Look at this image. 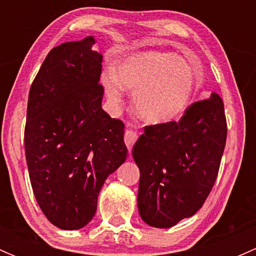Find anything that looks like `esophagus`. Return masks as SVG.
Listing matches in <instances>:
<instances>
[{
    "label": "esophagus",
    "instance_id": "34e87169",
    "mask_svg": "<svg viewBox=\"0 0 256 256\" xmlns=\"http://www.w3.org/2000/svg\"><path fill=\"white\" fill-rule=\"evenodd\" d=\"M124 140H125V144H126V146H128V151H131L134 144H135L136 140H138V135H136L135 131L126 130L125 131V136H124Z\"/></svg>",
    "mask_w": 256,
    "mask_h": 256
}]
</instances>
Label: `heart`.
Returning <instances> with one entry per match:
<instances>
[{
    "label": "heart",
    "instance_id": "b5f03b06",
    "mask_svg": "<svg viewBox=\"0 0 256 256\" xmlns=\"http://www.w3.org/2000/svg\"><path fill=\"white\" fill-rule=\"evenodd\" d=\"M202 82L197 62L164 50H146L128 56L102 76L112 106L122 102L124 88L134 90L136 112L151 124H164L182 115Z\"/></svg>",
    "mask_w": 256,
    "mask_h": 256
}]
</instances>
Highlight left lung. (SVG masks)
Returning <instances> with one entry per match:
<instances>
[{"instance_id":"obj_1","label":"left lung","mask_w":256,"mask_h":256,"mask_svg":"<svg viewBox=\"0 0 256 256\" xmlns=\"http://www.w3.org/2000/svg\"><path fill=\"white\" fill-rule=\"evenodd\" d=\"M226 132L224 104L216 92L190 104L178 121L144 128L132 148L144 223L170 228L202 208L218 176Z\"/></svg>"}]
</instances>
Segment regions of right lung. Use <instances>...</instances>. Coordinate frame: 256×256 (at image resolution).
Listing matches in <instances>:
<instances>
[{"label":"right lung","mask_w":256,"mask_h":256,"mask_svg":"<svg viewBox=\"0 0 256 256\" xmlns=\"http://www.w3.org/2000/svg\"><path fill=\"white\" fill-rule=\"evenodd\" d=\"M92 37L53 48L28 95L24 150L38 206L74 230L95 216L109 174L125 162L124 122L102 109V56Z\"/></svg>","instance_id":"right-lung-1"}]
</instances>
